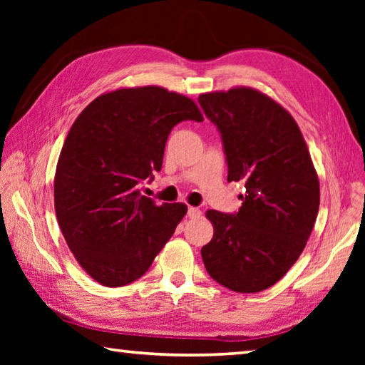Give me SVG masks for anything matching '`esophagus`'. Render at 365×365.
<instances>
[{"instance_id": "esophagus-1", "label": "esophagus", "mask_w": 365, "mask_h": 365, "mask_svg": "<svg viewBox=\"0 0 365 365\" xmlns=\"http://www.w3.org/2000/svg\"><path fill=\"white\" fill-rule=\"evenodd\" d=\"M200 215H202V212H200L199 208H196V207H190V208H188V216H190L191 220L200 218Z\"/></svg>"}]
</instances>
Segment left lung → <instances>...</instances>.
I'll use <instances>...</instances> for the list:
<instances>
[{"instance_id": "left-lung-1", "label": "left lung", "mask_w": 365, "mask_h": 365, "mask_svg": "<svg viewBox=\"0 0 365 365\" xmlns=\"http://www.w3.org/2000/svg\"><path fill=\"white\" fill-rule=\"evenodd\" d=\"M218 127L229 182H243L235 215L208 210L213 238L200 254L216 282L238 293L269 289L298 260L320 207L319 175L292 114L263 92L232 88L199 96Z\"/></svg>"}]
</instances>
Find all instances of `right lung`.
Segmentation results:
<instances>
[{
    "label": "right lung",
    "mask_w": 365,
    "mask_h": 365,
    "mask_svg": "<svg viewBox=\"0 0 365 365\" xmlns=\"http://www.w3.org/2000/svg\"><path fill=\"white\" fill-rule=\"evenodd\" d=\"M204 118L195 100L160 86L98 96L68 131L54 175L61 232L86 273L105 287L141 277L187 215L139 187L160 170L178 122Z\"/></svg>",
    "instance_id": "add662e5"
}]
</instances>
